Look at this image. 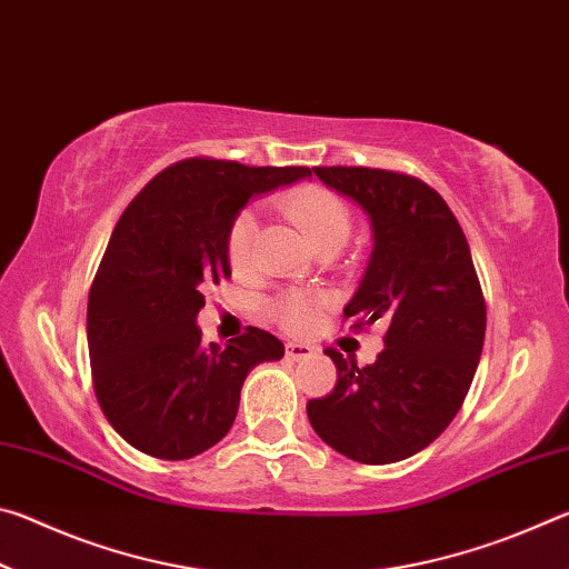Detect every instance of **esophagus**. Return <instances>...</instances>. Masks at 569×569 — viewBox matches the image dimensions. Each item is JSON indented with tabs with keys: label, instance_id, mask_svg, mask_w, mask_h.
<instances>
[{
	"label": "esophagus",
	"instance_id": "obj_1",
	"mask_svg": "<svg viewBox=\"0 0 569 569\" xmlns=\"http://www.w3.org/2000/svg\"><path fill=\"white\" fill-rule=\"evenodd\" d=\"M286 356L291 361H301L308 359V356H313V349L308 343H298V341H288L286 343Z\"/></svg>",
	"mask_w": 569,
	"mask_h": 569
}]
</instances>
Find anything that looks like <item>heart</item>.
<instances>
[{
	"instance_id": "b5f03b06",
	"label": "heart",
	"mask_w": 569,
	"mask_h": 569,
	"mask_svg": "<svg viewBox=\"0 0 569 569\" xmlns=\"http://www.w3.org/2000/svg\"><path fill=\"white\" fill-rule=\"evenodd\" d=\"M281 208L319 253H336L351 238L353 220L349 206L336 192L321 186H301L291 190L283 196ZM256 228L258 220L253 210H240L228 226L226 253L238 273L248 271L253 261ZM273 313L288 331H306L316 321V301L301 293H288L276 303Z\"/></svg>"
}]
</instances>
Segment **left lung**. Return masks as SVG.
<instances>
[{
  "instance_id": "1",
  "label": "left lung",
  "mask_w": 569,
  "mask_h": 569,
  "mask_svg": "<svg viewBox=\"0 0 569 569\" xmlns=\"http://www.w3.org/2000/svg\"><path fill=\"white\" fill-rule=\"evenodd\" d=\"M371 226V256L343 306L356 329L387 321L377 361L326 351L339 379L306 403L326 445L361 465H393L429 447L457 417L485 346L487 308L455 213L421 180L373 168H313Z\"/></svg>"
}]
</instances>
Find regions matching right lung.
<instances>
[{"label": "right lung", "mask_w": 569, "mask_h": 569, "mask_svg": "<svg viewBox=\"0 0 569 569\" xmlns=\"http://www.w3.org/2000/svg\"><path fill=\"white\" fill-rule=\"evenodd\" d=\"M311 178L308 168L182 160L152 178L112 230L88 303L94 393L112 429L142 455H200L233 427L243 381L283 359L273 333L250 326L203 346V286L230 276L228 226L250 198Z\"/></svg>", "instance_id": "obj_1"}]
</instances>
